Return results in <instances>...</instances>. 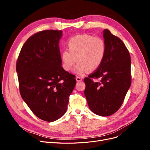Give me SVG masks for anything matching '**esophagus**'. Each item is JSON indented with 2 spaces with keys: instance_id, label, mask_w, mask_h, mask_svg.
Listing matches in <instances>:
<instances>
[{
  "instance_id": "34e87169",
  "label": "esophagus",
  "mask_w": 150,
  "mask_h": 150,
  "mask_svg": "<svg viewBox=\"0 0 150 150\" xmlns=\"http://www.w3.org/2000/svg\"><path fill=\"white\" fill-rule=\"evenodd\" d=\"M76 80L77 82L81 81H82V78L80 77V76H76Z\"/></svg>"
}]
</instances>
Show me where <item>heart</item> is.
I'll return each instance as SVG.
<instances>
[{
    "instance_id": "b5f03b06",
    "label": "heart",
    "mask_w": 150,
    "mask_h": 150,
    "mask_svg": "<svg viewBox=\"0 0 150 150\" xmlns=\"http://www.w3.org/2000/svg\"><path fill=\"white\" fill-rule=\"evenodd\" d=\"M67 50L61 53L62 66L67 71L72 70L75 64L74 72L80 76L88 71L93 72L101 66L105 57L106 45L100 37L78 35L70 38L67 42Z\"/></svg>"
}]
</instances>
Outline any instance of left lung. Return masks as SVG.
Returning a JSON list of instances; mask_svg holds the SVG:
<instances>
[{
	"mask_svg": "<svg viewBox=\"0 0 150 150\" xmlns=\"http://www.w3.org/2000/svg\"><path fill=\"white\" fill-rule=\"evenodd\" d=\"M106 45L104 60L98 69L84 78V95L91 111L100 116L114 114L122 106L131 83V57L120 38L105 29ZM93 78H99L93 82Z\"/></svg>",
	"mask_w": 150,
	"mask_h": 150,
	"instance_id": "1",
	"label": "left lung"
}]
</instances>
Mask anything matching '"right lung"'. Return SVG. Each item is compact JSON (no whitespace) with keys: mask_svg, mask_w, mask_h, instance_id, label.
Masks as SVG:
<instances>
[{"mask_svg":"<svg viewBox=\"0 0 150 150\" xmlns=\"http://www.w3.org/2000/svg\"><path fill=\"white\" fill-rule=\"evenodd\" d=\"M62 31L44 30L23 44L16 63L21 96L35 115L52 122L64 115L76 84L62 67L59 41Z\"/></svg>","mask_w":150,"mask_h":150,"instance_id":"obj_1","label":"right lung"}]
</instances>
